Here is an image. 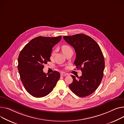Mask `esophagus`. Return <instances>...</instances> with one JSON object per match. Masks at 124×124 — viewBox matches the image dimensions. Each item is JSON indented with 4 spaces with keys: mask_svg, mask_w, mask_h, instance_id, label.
I'll list each match as a JSON object with an SVG mask.
<instances>
[{
    "mask_svg": "<svg viewBox=\"0 0 124 124\" xmlns=\"http://www.w3.org/2000/svg\"><path fill=\"white\" fill-rule=\"evenodd\" d=\"M66 75H67V73H66L65 72H61V76H66Z\"/></svg>",
    "mask_w": 124,
    "mask_h": 124,
    "instance_id": "1",
    "label": "esophagus"
}]
</instances>
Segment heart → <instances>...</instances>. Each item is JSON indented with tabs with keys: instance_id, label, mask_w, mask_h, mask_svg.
<instances>
[{
	"instance_id": "b5f03b06",
	"label": "heart",
	"mask_w": 124,
	"mask_h": 124,
	"mask_svg": "<svg viewBox=\"0 0 124 124\" xmlns=\"http://www.w3.org/2000/svg\"><path fill=\"white\" fill-rule=\"evenodd\" d=\"M71 49V48L68 46V45H63L62 47V51L63 52H65L66 51H67L68 50H69V49ZM56 50H54L52 51V52H51V57H53L56 54Z\"/></svg>"
}]
</instances>
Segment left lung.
Wrapping results in <instances>:
<instances>
[{
  "label": "left lung",
  "instance_id": "obj_1",
  "mask_svg": "<svg viewBox=\"0 0 124 124\" xmlns=\"http://www.w3.org/2000/svg\"><path fill=\"white\" fill-rule=\"evenodd\" d=\"M63 38L75 49L74 64L82 72L78 79L71 76L73 80L69 87L78 96H88L97 89L103 77L105 60L101 49L93 39L84 34L64 36Z\"/></svg>",
  "mask_w": 124,
  "mask_h": 124
}]
</instances>
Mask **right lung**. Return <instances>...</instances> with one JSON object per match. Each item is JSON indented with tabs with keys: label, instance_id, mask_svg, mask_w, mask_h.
Returning a JSON list of instances; mask_svg holds the SVG:
<instances>
[{
	"label": "right lung",
	"instance_id": "right-lung-1",
	"mask_svg": "<svg viewBox=\"0 0 124 124\" xmlns=\"http://www.w3.org/2000/svg\"><path fill=\"white\" fill-rule=\"evenodd\" d=\"M39 36L32 39L24 47L18 58V70L22 83L28 93L36 98L46 96L56 86L60 77L59 72L46 74L44 65L50 62L53 47L61 39Z\"/></svg>",
	"mask_w": 124,
	"mask_h": 124
}]
</instances>
